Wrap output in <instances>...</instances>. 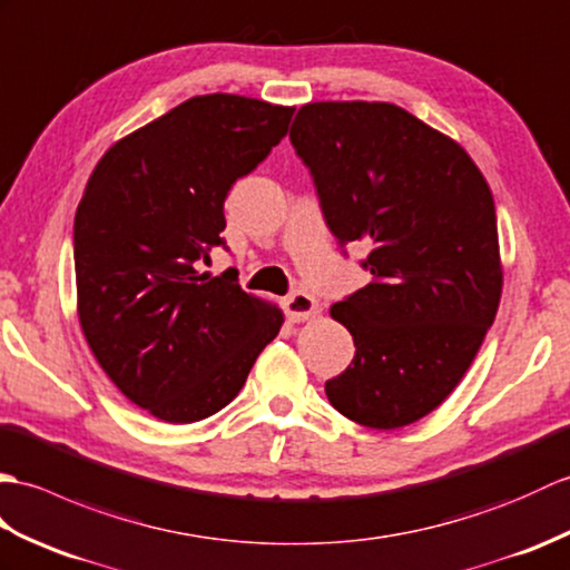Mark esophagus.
Listing matches in <instances>:
<instances>
[{
  "mask_svg": "<svg viewBox=\"0 0 570 570\" xmlns=\"http://www.w3.org/2000/svg\"><path fill=\"white\" fill-rule=\"evenodd\" d=\"M285 314L289 317V322H307L314 317V314H320V302L312 295L302 293V289H297V293H293L285 299Z\"/></svg>",
  "mask_w": 570,
  "mask_h": 570,
  "instance_id": "1",
  "label": "esophagus"
}]
</instances>
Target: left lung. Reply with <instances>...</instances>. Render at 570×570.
<instances>
[{
  "label": "left lung",
  "mask_w": 570,
  "mask_h": 570,
  "mask_svg": "<svg viewBox=\"0 0 570 570\" xmlns=\"http://www.w3.org/2000/svg\"><path fill=\"white\" fill-rule=\"evenodd\" d=\"M289 141L338 244L371 248L373 281L332 307L356 356L326 397L356 424L407 426L451 395L495 322L490 187L453 138L390 102H309Z\"/></svg>",
  "instance_id": "8db88e82"
}]
</instances>
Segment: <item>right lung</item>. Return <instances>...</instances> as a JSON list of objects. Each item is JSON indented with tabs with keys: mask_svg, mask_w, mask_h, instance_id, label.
I'll use <instances>...</instances> for the list:
<instances>
[{
	"mask_svg": "<svg viewBox=\"0 0 570 570\" xmlns=\"http://www.w3.org/2000/svg\"><path fill=\"white\" fill-rule=\"evenodd\" d=\"M295 107L202 95L99 158L75 212L78 317L97 363L136 407L189 424L226 407L283 309L229 271L199 273L226 246L224 199L283 141Z\"/></svg>",
	"mask_w": 570,
	"mask_h": 570,
	"instance_id": "add662e5",
	"label": "right lung"
}]
</instances>
